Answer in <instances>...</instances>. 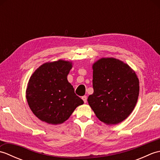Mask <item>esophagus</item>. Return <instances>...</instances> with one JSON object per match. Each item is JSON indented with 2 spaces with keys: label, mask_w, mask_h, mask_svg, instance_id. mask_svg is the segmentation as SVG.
<instances>
[{
  "label": "esophagus",
  "mask_w": 160,
  "mask_h": 160,
  "mask_svg": "<svg viewBox=\"0 0 160 160\" xmlns=\"http://www.w3.org/2000/svg\"><path fill=\"white\" fill-rule=\"evenodd\" d=\"M82 99L83 100V101H84V103H86V102H87V97L86 96H82Z\"/></svg>",
  "instance_id": "esophagus-1"
}]
</instances>
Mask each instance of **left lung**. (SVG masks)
I'll return each instance as SVG.
<instances>
[{
  "label": "left lung",
  "instance_id": "8db88e82",
  "mask_svg": "<svg viewBox=\"0 0 160 160\" xmlns=\"http://www.w3.org/2000/svg\"><path fill=\"white\" fill-rule=\"evenodd\" d=\"M93 93L88 103L96 117L108 125L127 118L138 102L140 82L130 66L114 58H102L93 64Z\"/></svg>",
  "mask_w": 160,
  "mask_h": 160
}]
</instances>
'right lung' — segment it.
<instances>
[{
	"label": "right lung",
	"mask_w": 160,
	"mask_h": 160,
	"mask_svg": "<svg viewBox=\"0 0 160 160\" xmlns=\"http://www.w3.org/2000/svg\"><path fill=\"white\" fill-rule=\"evenodd\" d=\"M72 62L58 60L40 66L30 77L26 98L30 109L39 120L60 124L69 119L84 102L76 96L67 76Z\"/></svg>",
	"instance_id": "right-lung-1"
}]
</instances>
